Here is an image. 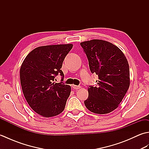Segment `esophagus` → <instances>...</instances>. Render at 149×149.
<instances>
[{
	"mask_svg": "<svg viewBox=\"0 0 149 149\" xmlns=\"http://www.w3.org/2000/svg\"><path fill=\"white\" fill-rule=\"evenodd\" d=\"M72 88H74V90H78V89H80L81 86H77V85H75V84H73Z\"/></svg>",
	"mask_w": 149,
	"mask_h": 149,
	"instance_id": "obj_1",
	"label": "esophagus"
}]
</instances>
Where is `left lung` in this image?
<instances>
[{
	"instance_id": "1",
	"label": "left lung",
	"mask_w": 149,
	"mask_h": 149,
	"mask_svg": "<svg viewBox=\"0 0 149 149\" xmlns=\"http://www.w3.org/2000/svg\"><path fill=\"white\" fill-rule=\"evenodd\" d=\"M92 74L98 75L97 86L88 88L85 106L91 112L107 114L116 109L130 85L129 66L118 47L102 40L81 43Z\"/></svg>"
}]
</instances>
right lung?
I'll list each match as a JSON object with an SVG mask.
<instances>
[{"mask_svg":"<svg viewBox=\"0 0 149 149\" xmlns=\"http://www.w3.org/2000/svg\"><path fill=\"white\" fill-rule=\"evenodd\" d=\"M72 47L71 43L36 47L21 65L20 78L24 95L33 110L42 116L58 115L65 109L71 86L53 81L58 74L64 77L61 68Z\"/></svg>","mask_w":149,"mask_h":149,"instance_id":"obj_1","label":"right lung"}]
</instances>
